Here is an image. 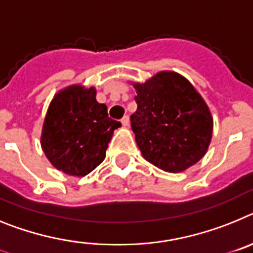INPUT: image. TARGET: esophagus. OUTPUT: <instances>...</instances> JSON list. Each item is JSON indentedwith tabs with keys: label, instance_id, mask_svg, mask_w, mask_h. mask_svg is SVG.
Wrapping results in <instances>:
<instances>
[{
	"label": "esophagus",
	"instance_id": "obj_1",
	"mask_svg": "<svg viewBox=\"0 0 253 253\" xmlns=\"http://www.w3.org/2000/svg\"><path fill=\"white\" fill-rule=\"evenodd\" d=\"M121 124L124 125L125 127L128 126V125H129V117H128V116H125V117L121 120Z\"/></svg>",
	"mask_w": 253,
	"mask_h": 253
}]
</instances>
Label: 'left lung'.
<instances>
[{
  "mask_svg": "<svg viewBox=\"0 0 253 253\" xmlns=\"http://www.w3.org/2000/svg\"><path fill=\"white\" fill-rule=\"evenodd\" d=\"M135 87L137 111L131 116L136 144L149 163L181 173L206 154L212 137L211 112L187 79L160 71Z\"/></svg>",
  "mask_w": 253,
  "mask_h": 253,
  "instance_id": "obj_1",
  "label": "left lung"
}]
</instances>
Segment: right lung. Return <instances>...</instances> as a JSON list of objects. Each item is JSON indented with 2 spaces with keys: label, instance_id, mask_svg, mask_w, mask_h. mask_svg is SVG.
I'll return each instance as SVG.
<instances>
[{
  "label": "right lung",
  "instance_id": "right-lung-1",
  "mask_svg": "<svg viewBox=\"0 0 253 253\" xmlns=\"http://www.w3.org/2000/svg\"><path fill=\"white\" fill-rule=\"evenodd\" d=\"M94 86L74 84L50 100L42 127L41 145L50 164L74 177H84L105 158L120 122L108 117L107 105L96 102Z\"/></svg>",
  "mask_w": 253,
  "mask_h": 253
}]
</instances>
